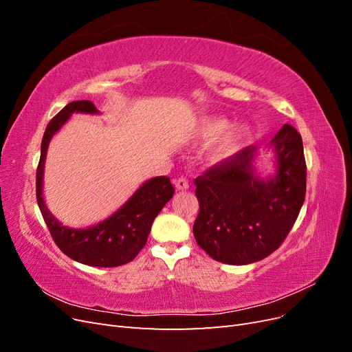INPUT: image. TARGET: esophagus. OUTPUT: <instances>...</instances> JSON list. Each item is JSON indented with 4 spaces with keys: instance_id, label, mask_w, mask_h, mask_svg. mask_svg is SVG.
Returning a JSON list of instances; mask_svg holds the SVG:
<instances>
[{
    "instance_id": "34e87169",
    "label": "esophagus",
    "mask_w": 352,
    "mask_h": 352,
    "mask_svg": "<svg viewBox=\"0 0 352 352\" xmlns=\"http://www.w3.org/2000/svg\"><path fill=\"white\" fill-rule=\"evenodd\" d=\"M173 184H175V186H176L179 190H185V189L189 188V182H188V179H186L185 176L176 177V179L173 180Z\"/></svg>"
}]
</instances>
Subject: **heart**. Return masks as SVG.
<instances>
[{
	"mask_svg": "<svg viewBox=\"0 0 352 352\" xmlns=\"http://www.w3.org/2000/svg\"><path fill=\"white\" fill-rule=\"evenodd\" d=\"M229 127L230 122L226 117H208V119H206L201 124V135L204 136L206 140H217V138L225 133ZM250 133L251 131L247 124H239L235 129H232V132H229V135L225 138V141H223L216 150L214 158L220 160L235 153L241 145L247 142Z\"/></svg>",
	"mask_w": 352,
	"mask_h": 352,
	"instance_id": "obj_1",
	"label": "heart"
}]
</instances>
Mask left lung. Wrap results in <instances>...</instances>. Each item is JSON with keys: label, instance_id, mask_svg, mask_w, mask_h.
I'll return each mask as SVG.
<instances>
[{"label": "left lung", "instance_id": "obj_1", "mask_svg": "<svg viewBox=\"0 0 352 352\" xmlns=\"http://www.w3.org/2000/svg\"><path fill=\"white\" fill-rule=\"evenodd\" d=\"M272 144L278 160L273 177L254 175L255 146L250 145L194 180L199 202L194 236L212 260L238 265L265 258L300 214L307 186L301 135L283 124Z\"/></svg>", "mask_w": 352, "mask_h": 352}]
</instances>
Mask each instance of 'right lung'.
Segmentation results:
<instances>
[{
	"label": "right lung",
	"mask_w": 352,
	"mask_h": 352,
	"mask_svg": "<svg viewBox=\"0 0 352 352\" xmlns=\"http://www.w3.org/2000/svg\"><path fill=\"white\" fill-rule=\"evenodd\" d=\"M72 113L94 114L98 110L88 100L73 101L48 123L42 138L41 158L36 168L38 206L52 239L67 257L94 267H117L131 263L145 247L153 221L173 197L175 188L167 176H157L144 184L122 208L97 226L88 229L63 226L54 216H51L42 198V173L51 138L67 122Z\"/></svg>",
	"instance_id": "add662e5"
}]
</instances>
